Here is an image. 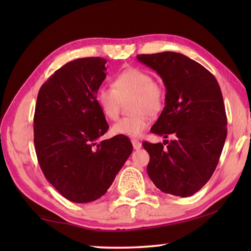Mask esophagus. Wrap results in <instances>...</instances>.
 I'll list each match as a JSON object with an SVG mask.
<instances>
[{
    "mask_svg": "<svg viewBox=\"0 0 251 251\" xmlns=\"http://www.w3.org/2000/svg\"><path fill=\"white\" fill-rule=\"evenodd\" d=\"M131 144H133V147L135 150H139L142 148V143L138 141V139H131Z\"/></svg>",
    "mask_w": 251,
    "mask_h": 251,
    "instance_id": "obj_1",
    "label": "esophagus"
}]
</instances>
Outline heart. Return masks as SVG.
<instances>
[{
	"label": "heart",
	"instance_id": "1",
	"mask_svg": "<svg viewBox=\"0 0 251 251\" xmlns=\"http://www.w3.org/2000/svg\"><path fill=\"white\" fill-rule=\"evenodd\" d=\"M110 87H100L95 101L107 120H116L122 103L128 100L130 116L123 117L112 126V133L125 137H138L150 125V115L157 116L163 110L166 92L151 73L138 67L123 70L112 78Z\"/></svg>",
	"mask_w": 251,
	"mask_h": 251
}]
</instances>
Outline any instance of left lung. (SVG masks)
I'll use <instances>...</instances> for the list:
<instances>
[{
  "label": "left lung",
  "instance_id": "8db88e82",
  "mask_svg": "<svg viewBox=\"0 0 251 251\" xmlns=\"http://www.w3.org/2000/svg\"><path fill=\"white\" fill-rule=\"evenodd\" d=\"M137 59L156 71L166 86V106L151 131L174 136L171 142L143 143L150 154L148 176L163 193L189 197L210 179L227 137L219 84L209 71L180 53L141 54Z\"/></svg>",
  "mask_w": 251,
  "mask_h": 251
}]
</instances>
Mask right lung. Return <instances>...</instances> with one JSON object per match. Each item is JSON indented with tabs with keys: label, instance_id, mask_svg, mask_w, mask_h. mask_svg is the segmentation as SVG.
Instances as JSON below:
<instances>
[{
	"label": "right lung",
	"instance_id": "1",
	"mask_svg": "<svg viewBox=\"0 0 251 251\" xmlns=\"http://www.w3.org/2000/svg\"><path fill=\"white\" fill-rule=\"evenodd\" d=\"M101 57L66 63L42 85L34 113V145L44 176L73 202L107 192L133 151L125 136L96 141L108 130L95 93L106 77Z\"/></svg>",
	"mask_w": 251,
	"mask_h": 251
}]
</instances>
